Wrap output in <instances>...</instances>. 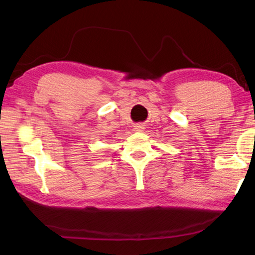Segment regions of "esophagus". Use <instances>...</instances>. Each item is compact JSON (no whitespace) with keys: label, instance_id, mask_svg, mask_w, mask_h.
<instances>
[{"label":"esophagus","instance_id":"obj_1","mask_svg":"<svg viewBox=\"0 0 255 255\" xmlns=\"http://www.w3.org/2000/svg\"><path fill=\"white\" fill-rule=\"evenodd\" d=\"M134 128H135V130H137V132H141V130L144 129V127L142 125H136L134 127Z\"/></svg>","mask_w":255,"mask_h":255}]
</instances>
